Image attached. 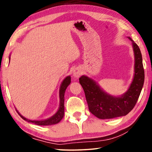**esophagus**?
Masks as SVG:
<instances>
[{
  "instance_id": "1",
  "label": "esophagus",
  "mask_w": 152,
  "mask_h": 152,
  "mask_svg": "<svg viewBox=\"0 0 152 152\" xmlns=\"http://www.w3.org/2000/svg\"><path fill=\"white\" fill-rule=\"evenodd\" d=\"M82 70H80V69H75L74 70V72H73V76H74V77H75V78H78L79 77H80L81 75H82Z\"/></svg>"
}]
</instances>
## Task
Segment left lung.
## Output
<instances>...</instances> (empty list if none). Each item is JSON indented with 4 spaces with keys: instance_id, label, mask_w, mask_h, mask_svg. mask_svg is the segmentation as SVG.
Masks as SVG:
<instances>
[{
    "instance_id": "1",
    "label": "left lung",
    "mask_w": 152,
    "mask_h": 152,
    "mask_svg": "<svg viewBox=\"0 0 152 152\" xmlns=\"http://www.w3.org/2000/svg\"><path fill=\"white\" fill-rule=\"evenodd\" d=\"M132 41L134 53V76L128 90L121 96L108 94L95 81L82 75L79 79L91 113L99 119H111L127 115L136 105L142 91L145 80L142 55L138 45Z\"/></svg>"
}]
</instances>
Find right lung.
Segmentation results:
<instances>
[{
	"label": "right lung",
	"mask_w": 152,
	"mask_h": 152,
	"mask_svg": "<svg viewBox=\"0 0 152 152\" xmlns=\"http://www.w3.org/2000/svg\"><path fill=\"white\" fill-rule=\"evenodd\" d=\"M9 59L10 60V57H9ZM71 78L70 76H68L64 79L63 82H61V86H60L59 88V99H60V102H59V107L58 111L56 112L55 115H53L52 117L48 118L45 120H30L26 118L23 116L20 115L19 112L17 111L20 117L26 121H28V122H32L33 124H37V125H43V126H47V125H52V124H57L58 122L61 121V120L63 118L64 115V94H65L66 89L67 88L68 85L70 84L71 82Z\"/></svg>",
	"instance_id": "obj_1"
}]
</instances>
